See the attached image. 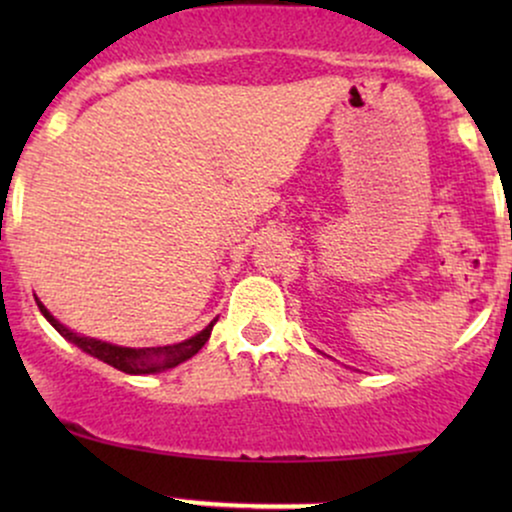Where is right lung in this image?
Instances as JSON below:
<instances>
[{
  "label": "right lung",
  "instance_id": "1",
  "mask_svg": "<svg viewBox=\"0 0 512 512\" xmlns=\"http://www.w3.org/2000/svg\"><path fill=\"white\" fill-rule=\"evenodd\" d=\"M35 301H38V298H35ZM38 308H40V313L45 315V320H48L50 325L55 327V330L60 332L64 339H67V342H72L74 346H79L81 351H86V354L98 358V361L108 363V366H113V368L122 370V373H129V375L161 373V370L175 368L178 363L195 356L197 351L209 342V334L216 325V320L209 322V325L204 327L202 332L195 334V337L185 339V342H180V344L146 346V349H129V346H115V344L101 342V339L79 337V334L69 330V327H64L62 322H57L55 317L50 315V310L45 308V305L40 301H38Z\"/></svg>",
  "mask_w": 512,
  "mask_h": 512
}]
</instances>
